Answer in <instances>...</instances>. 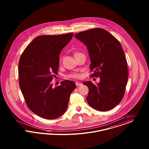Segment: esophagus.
<instances>
[{
    "label": "esophagus",
    "instance_id": "esophagus-1",
    "mask_svg": "<svg viewBox=\"0 0 149 149\" xmlns=\"http://www.w3.org/2000/svg\"><path fill=\"white\" fill-rule=\"evenodd\" d=\"M82 83H81V82H76V85L77 86H81L82 85Z\"/></svg>",
    "mask_w": 149,
    "mask_h": 149
}]
</instances>
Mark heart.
<instances>
[{"mask_svg":"<svg viewBox=\"0 0 149 149\" xmlns=\"http://www.w3.org/2000/svg\"><path fill=\"white\" fill-rule=\"evenodd\" d=\"M68 77H71V78H79L81 77V75L80 74H79L77 72H73V73L70 74V75H69Z\"/></svg>","mask_w":149,"mask_h":149,"instance_id":"b5f03b06","label":"heart"}]
</instances>
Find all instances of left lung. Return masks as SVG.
<instances>
[{"instance_id":"obj_1","label":"left lung","mask_w":149,"mask_h":149,"mask_svg":"<svg viewBox=\"0 0 149 149\" xmlns=\"http://www.w3.org/2000/svg\"><path fill=\"white\" fill-rule=\"evenodd\" d=\"M87 46L91 61V77H100L96 85L83 84L88 88V104L98 111H107L118 105L124 97L128 81L127 62L120 42L109 32L96 28L75 34Z\"/></svg>"}]
</instances>
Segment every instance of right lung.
I'll return each mask as SVG.
<instances>
[{"label":"right lung","mask_w":149,"mask_h":149,"mask_svg":"<svg viewBox=\"0 0 149 149\" xmlns=\"http://www.w3.org/2000/svg\"><path fill=\"white\" fill-rule=\"evenodd\" d=\"M73 35L38 36L21 54L19 63L21 90L27 107L42 118L56 119L65 113L76 87L75 82L68 80L55 87L51 82L58 73L59 54Z\"/></svg>","instance_id":"1"}]
</instances>
